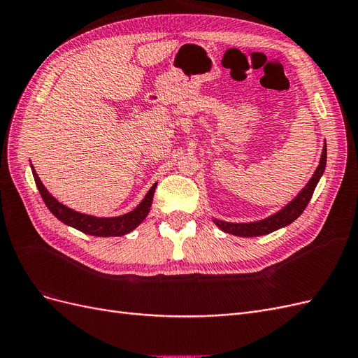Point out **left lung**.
<instances>
[{
	"label": "left lung",
	"instance_id": "obj_1",
	"mask_svg": "<svg viewBox=\"0 0 358 358\" xmlns=\"http://www.w3.org/2000/svg\"><path fill=\"white\" fill-rule=\"evenodd\" d=\"M326 161H327V146L324 145L320 166L317 167L315 173H313L312 179L308 182V185L303 188V191L299 194V196L289 204H287L282 210L275 213L273 216H268L267 220L251 222V224H231V222H224L220 220H213V222L218 225L222 231L234 234V236H242V237L268 234L280 229V227L291 224L292 221L299 218V216L303 213V210L306 209L309 200L312 199V194L315 191L317 183L324 173V169H326Z\"/></svg>",
	"mask_w": 358,
	"mask_h": 358
}]
</instances>
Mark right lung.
Here are the masks:
<instances>
[{
    "instance_id": "1",
    "label": "right lung",
    "mask_w": 358,
    "mask_h": 358,
    "mask_svg": "<svg viewBox=\"0 0 358 358\" xmlns=\"http://www.w3.org/2000/svg\"><path fill=\"white\" fill-rule=\"evenodd\" d=\"M31 169H32V176H34V180H36V185L40 191V196H41L43 201H45V204L48 206V209L64 224L74 227V229H78L86 234L100 236V237L124 236L129 231H133L138 224H142V221L149 213L150 206H152V199H154V192H155L157 185L150 188L149 192L146 194V197L143 199V201L140 203L133 212H129L127 215L117 216V218H95V216L83 215V213H79V212L66 208V206L61 204L58 200L53 199L48 192V189L45 188V185L41 183L34 167H31Z\"/></svg>"
}]
</instances>
